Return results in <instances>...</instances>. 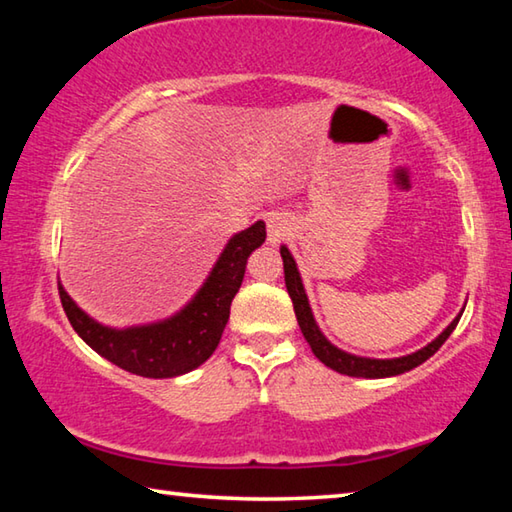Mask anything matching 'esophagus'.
Listing matches in <instances>:
<instances>
[{
	"label": "esophagus",
	"mask_w": 512,
	"mask_h": 512,
	"mask_svg": "<svg viewBox=\"0 0 512 512\" xmlns=\"http://www.w3.org/2000/svg\"><path fill=\"white\" fill-rule=\"evenodd\" d=\"M291 232V219L287 212H268L266 216V235H268V244H280L289 237Z\"/></svg>",
	"instance_id": "34e87169"
}]
</instances>
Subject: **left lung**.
Returning <instances> with one entry per match:
<instances>
[{"label":"left lung","instance_id":"left-lung-1","mask_svg":"<svg viewBox=\"0 0 512 512\" xmlns=\"http://www.w3.org/2000/svg\"><path fill=\"white\" fill-rule=\"evenodd\" d=\"M280 255H282V262H284V284H287L289 298L293 302V311H296V318H298L302 336H305V341L309 343L311 352L316 354V359L323 361L327 368L341 372V375L363 377V379H384V377H395V375H402V372H409L413 368H418L420 363L427 361L431 354H436L440 345H443L449 339V334L454 332L458 320H461L463 311H465V307H463L461 311H458V316L443 329V332L436 336V339L424 345V348L411 352V354H404V357H395V359L359 357V354H352V352H345L341 348H336V345L329 341L323 332H320V327H318L316 318H314V311H311V305H309L305 284H302V277H300L296 259H293V255L289 253L287 246L280 248Z\"/></svg>","mask_w":512,"mask_h":512}]
</instances>
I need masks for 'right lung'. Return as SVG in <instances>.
<instances>
[{
	"mask_svg": "<svg viewBox=\"0 0 512 512\" xmlns=\"http://www.w3.org/2000/svg\"><path fill=\"white\" fill-rule=\"evenodd\" d=\"M264 239V221L232 235L192 300L176 314L153 323L131 327L103 325L85 314L58 280L60 302L74 332L121 370L149 379L187 375L203 366L219 345L230 318L232 298L244 282L248 257L264 244Z\"/></svg>",
	"mask_w": 512,
	"mask_h": 512,
	"instance_id": "add662e5",
	"label": "right lung"
}]
</instances>
